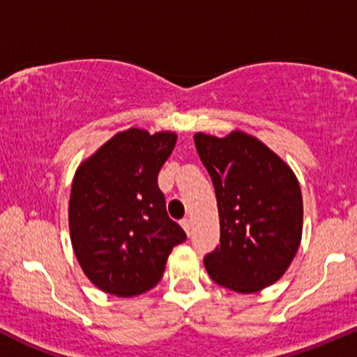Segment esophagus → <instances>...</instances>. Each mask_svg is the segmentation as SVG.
<instances>
[{"label": "esophagus", "instance_id": "obj_1", "mask_svg": "<svg viewBox=\"0 0 357 357\" xmlns=\"http://www.w3.org/2000/svg\"><path fill=\"white\" fill-rule=\"evenodd\" d=\"M180 225L183 227V230H185L187 235L192 234V222H190L189 218H182V220H180Z\"/></svg>", "mask_w": 357, "mask_h": 357}]
</instances>
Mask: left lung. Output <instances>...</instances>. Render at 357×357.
Segmentation results:
<instances>
[{"label":"left lung","instance_id":"left-lung-1","mask_svg":"<svg viewBox=\"0 0 357 357\" xmlns=\"http://www.w3.org/2000/svg\"><path fill=\"white\" fill-rule=\"evenodd\" d=\"M215 185L220 245L204 256L213 282L241 294L275 284L303 235V196L292 170L256 137L194 135Z\"/></svg>","mask_w":357,"mask_h":357}]
</instances>
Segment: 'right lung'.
<instances>
[{"label": "right lung", "mask_w": 357, "mask_h": 357, "mask_svg": "<svg viewBox=\"0 0 357 357\" xmlns=\"http://www.w3.org/2000/svg\"><path fill=\"white\" fill-rule=\"evenodd\" d=\"M177 142L174 132L128 128L77 170L68 204L73 251L98 289L137 296L163 277L175 245L187 238L168 216L158 174Z\"/></svg>", "instance_id": "1"}]
</instances>
